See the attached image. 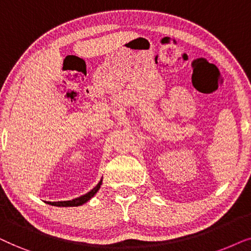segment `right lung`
Listing matches in <instances>:
<instances>
[{"mask_svg":"<svg viewBox=\"0 0 251 251\" xmlns=\"http://www.w3.org/2000/svg\"><path fill=\"white\" fill-rule=\"evenodd\" d=\"M102 185V179L100 180V182L96 185L94 188H93L91 192H88L85 195L80 196V198H76V199H73L72 201H61V202H47L48 204L50 205H55V206H79V205H82L85 204L86 202H88L89 200H91L93 196L95 195L96 193H98V190L100 189V187Z\"/></svg>","mask_w":251,"mask_h":251,"instance_id":"right-lung-1","label":"right lung"}]
</instances>
